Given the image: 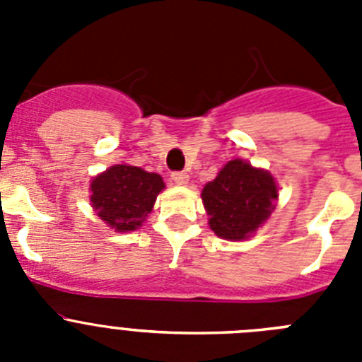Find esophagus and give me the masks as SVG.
Wrapping results in <instances>:
<instances>
[{
	"label": "esophagus",
	"instance_id": "34e87169",
	"mask_svg": "<svg viewBox=\"0 0 362 362\" xmlns=\"http://www.w3.org/2000/svg\"><path fill=\"white\" fill-rule=\"evenodd\" d=\"M188 179H190V175H188L187 172H174V174H172V181H174L175 185H181V187H185V185L188 183Z\"/></svg>",
	"mask_w": 362,
	"mask_h": 362
}]
</instances>
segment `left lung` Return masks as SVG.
Listing matches in <instances>:
<instances>
[{
	"label": "left lung",
	"mask_w": 362,
	"mask_h": 362,
	"mask_svg": "<svg viewBox=\"0 0 362 362\" xmlns=\"http://www.w3.org/2000/svg\"><path fill=\"white\" fill-rule=\"evenodd\" d=\"M277 196L274 175L243 159L226 163L201 192L210 228L230 241L250 238L270 217Z\"/></svg>",
	"instance_id": "8db88e82"
}]
</instances>
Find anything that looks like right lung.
<instances>
[{
	"label": "right lung",
	"mask_w": 362,
	"mask_h": 362,
	"mask_svg": "<svg viewBox=\"0 0 362 362\" xmlns=\"http://www.w3.org/2000/svg\"><path fill=\"white\" fill-rule=\"evenodd\" d=\"M163 188L159 174L123 163L92 179L90 203L99 219L110 228L130 232L143 225Z\"/></svg>",
	"instance_id": "add662e5"
}]
</instances>
